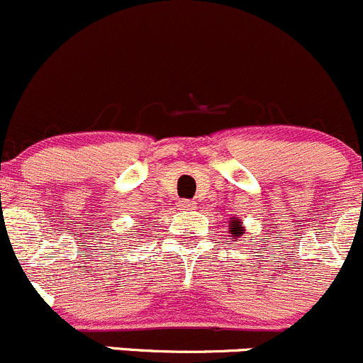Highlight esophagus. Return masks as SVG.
Instances as JSON below:
<instances>
[{
  "mask_svg": "<svg viewBox=\"0 0 363 363\" xmlns=\"http://www.w3.org/2000/svg\"><path fill=\"white\" fill-rule=\"evenodd\" d=\"M180 208L182 209H192L194 203H190V201H180Z\"/></svg>",
  "mask_w": 363,
  "mask_h": 363,
  "instance_id": "34e87169",
  "label": "esophagus"
}]
</instances>
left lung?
<instances>
[{"label":"left lung","mask_w":363,"mask_h":363,"mask_svg":"<svg viewBox=\"0 0 363 363\" xmlns=\"http://www.w3.org/2000/svg\"><path fill=\"white\" fill-rule=\"evenodd\" d=\"M241 223L242 222H239V220H234V222H230V229H233V230H230V234H234L236 238H241L242 234H245V233H242L245 229L241 227ZM236 238H234V241H236Z\"/></svg>","instance_id":"1"}]
</instances>
